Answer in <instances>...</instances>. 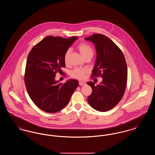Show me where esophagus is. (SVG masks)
<instances>
[{
	"label": "esophagus",
	"mask_w": 155,
	"mask_h": 155,
	"mask_svg": "<svg viewBox=\"0 0 155 155\" xmlns=\"http://www.w3.org/2000/svg\"><path fill=\"white\" fill-rule=\"evenodd\" d=\"M85 84H86V82H84V81H80V82H79V85H81V86L85 85Z\"/></svg>",
	"instance_id": "esophagus-1"
}]
</instances>
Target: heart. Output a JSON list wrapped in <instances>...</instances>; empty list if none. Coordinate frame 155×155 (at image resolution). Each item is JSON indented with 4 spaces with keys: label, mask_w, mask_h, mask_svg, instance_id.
Masks as SVG:
<instances>
[{
    "label": "heart",
    "mask_w": 155,
    "mask_h": 155,
    "mask_svg": "<svg viewBox=\"0 0 155 155\" xmlns=\"http://www.w3.org/2000/svg\"><path fill=\"white\" fill-rule=\"evenodd\" d=\"M77 49L81 53L82 56L85 58L88 56H93L94 50L89 45L85 42H81L78 45L77 47ZM71 51L70 49H67L64 54V61L66 64L69 63V57ZM88 70L86 68H75L70 73V75L72 78L77 80H84L85 77V75L87 73Z\"/></svg>",
    "instance_id": "heart-1"
}]
</instances>
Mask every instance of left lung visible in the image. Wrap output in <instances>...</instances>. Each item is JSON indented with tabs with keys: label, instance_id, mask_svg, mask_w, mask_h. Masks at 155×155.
<instances>
[{
	"label": "left lung",
	"instance_id": "8db88e82",
	"mask_svg": "<svg viewBox=\"0 0 155 155\" xmlns=\"http://www.w3.org/2000/svg\"><path fill=\"white\" fill-rule=\"evenodd\" d=\"M85 39L95 44L97 52L91 77L103 78L100 85L87 83L92 89L88 102L96 110L107 111L115 107L124 94L127 81L125 58L117 45L104 35L95 34Z\"/></svg>",
	"mask_w": 155,
	"mask_h": 155
}]
</instances>
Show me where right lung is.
Wrapping results in <instances>:
<instances>
[{"label": "right lung", "mask_w": 155, "mask_h": 155, "mask_svg": "<svg viewBox=\"0 0 155 155\" xmlns=\"http://www.w3.org/2000/svg\"><path fill=\"white\" fill-rule=\"evenodd\" d=\"M78 39L48 36L35 45L29 53L24 74L25 85L32 102L42 110L54 113L68 103L78 81L64 84L54 80L56 74L65 67L64 54Z\"/></svg>", "instance_id": "right-lung-1"}]
</instances>
